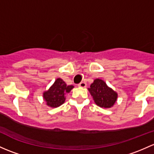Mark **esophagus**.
Wrapping results in <instances>:
<instances>
[{
	"label": "esophagus",
	"instance_id": "34e87169",
	"mask_svg": "<svg viewBox=\"0 0 154 154\" xmlns=\"http://www.w3.org/2000/svg\"><path fill=\"white\" fill-rule=\"evenodd\" d=\"M87 85V84L85 83V82H81L80 83L78 84V86L79 87H81V88H85Z\"/></svg>",
	"mask_w": 154,
	"mask_h": 154
}]
</instances>
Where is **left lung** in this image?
<instances>
[{
	"instance_id": "8db88e82",
	"label": "left lung",
	"mask_w": 154,
	"mask_h": 154,
	"mask_svg": "<svg viewBox=\"0 0 154 154\" xmlns=\"http://www.w3.org/2000/svg\"><path fill=\"white\" fill-rule=\"evenodd\" d=\"M94 103L101 108H108L114 105L117 100V93L100 79L94 80L88 88Z\"/></svg>"
}]
</instances>
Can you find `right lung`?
<instances>
[{
    "label": "right lung",
    "mask_w": 154,
    "mask_h": 154,
    "mask_svg": "<svg viewBox=\"0 0 154 154\" xmlns=\"http://www.w3.org/2000/svg\"><path fill=\"white\" fill-rule=\"evenodd\" d=\"M74 88L73 85H67L61 78H57L48 91L43 92V99L46 105L51 108H57L64 103L66 94Z\"/></svg>",
    "instance_id": "add662e5"
}]
</instances>
